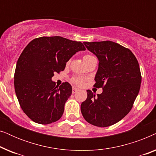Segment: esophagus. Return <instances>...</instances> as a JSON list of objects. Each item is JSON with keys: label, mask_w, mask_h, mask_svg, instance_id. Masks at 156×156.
Instances as JSON below:
<instances>
[{"label": "esophagus", "mask_w": 156, "mask_h": 156, "mask_svg": "<svg viewBox=\"0 0 156 156\" xmlns=\"http://www.w3.org/2000/svg\"><path fill=\"white\" fill-rule=\"evenodd\" d=\"M79 91V89L76 88V87H73V88H72V94L76 93V91Z\"/></svg>", "instance_id": "34e87169"}]
</instances>
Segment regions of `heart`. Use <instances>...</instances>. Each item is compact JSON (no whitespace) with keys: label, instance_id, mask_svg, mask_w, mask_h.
<instances>
[{"label":"heart","instance_id":"1","mask_svg":"<svg viewBox=\"0 0 156 156\" xmlns=\"http://www.w3.org/2000/svg\"><path fill=\"white\" fill-rule=\"evenodd\" d=\"M92 57L90 55H84V57H83V59H86L87 58H89V57ZM72 82L74 84L76 85H82L83 84V82H84V79L82 77H79V76H75V77H73L72 79Z\"/></svg>","mask_w":156,"mask_h":156}]
</instances>
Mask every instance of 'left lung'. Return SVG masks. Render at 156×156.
<instances>
[{
  "mask_svg": "<svg viewBox=\"0 0 156 156\" xmlns=\"http://www.w3.org/2000/svg\"><path fill=\"white\" fill-rule=\"evenodd\" d=\"M87 50L97 57L99 68L94 86L103 89L95 95L87 90L81 112L87 122L107 127L119 122L133 107L141 84L138 60L129 49L112 41L84 42Z\"/></svg>",
  "mask_w": 156,
  "mask_h": 156,
  "instance_id": "left-lung-1",
  "label": "left lung"
}]
</instances>
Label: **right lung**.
<instances>
[{
  "label": "right lung",
  "instance_id": "right-lung-1",
  "mask_svg": "<svg viewBox=\"0 0 156 156\" xmlns=\"http://www.w3.org/2000/svg\"><path fill=\"white\" fill-rule=\"evenodd\" d=\"M85 50L81 42L59 36L35 38L25 47L17 62L14 86L21 108L32 121L49 124L61 118L72 86L64 82L58 87L52 77L76 52Z\"/></svg>",
  "mask_w": 156,
  "mask_h": 156
}]
</instances>
